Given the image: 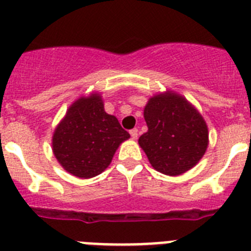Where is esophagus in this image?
Returning <instances> with one entry per match:
<instances>
[{
	"mask_svg": "<svg viewBox=\"0 0 251 251\" xmlns=\"http://www.w3.org/2000/svg\"><path fill=\"white\" fill-rule=\"evenodd\" d=\"M129 133H130V137H132L133 139L138 138V129H132Z\"/></svg>",
	"mask_w": 251,
	"mask_h": 251,
	"instance_id": "1",
	"label": "esophagus"
}]
</instances>
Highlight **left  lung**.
Returning a JSON list of instances; mask_svg holds the SVG:
<instances>
[{"label": "left lung", "instance_id": "left-lung-1", "mask_svg": "<svg viewBox=\"0 0 251 251\" xmlns=\"http://www.w3.org/2000/svg\"><path fill=\"white\" fill-rule=\"evenodd\" d=\"M143 115L148 130L138 143L154 170L178 176L202 158L208 146L207 124L185 97L172 90L153 95Z\"/></svg>", "mask_w": 251, "mask_h": 251}]
</instances>
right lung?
<instances>
[{"label":"right lung","instance_id":"1","mask_svg":"<svg viewBox=\"0 0 251 251\" xmlns=\"http://www.w3.org/2000/svg\"><path fill=\"white\" fill-rule=\"evenodd\" d=\"M129 137L118 119L104 110L101 95L93 92L69 106L52 134V152L66 172L92 178L110 165L115 151Z\"/></svg>","mask_w":251,"mask_h":251}]
</instances>
